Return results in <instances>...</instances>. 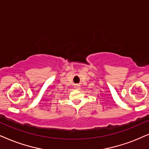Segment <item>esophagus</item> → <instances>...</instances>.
<instances>
[{
	"instance_id": "34e87169",
	"label": "esophagus",
	"mask_w": 149,
	"mask_h": 149,
	"mask_svg": "<svg viewBox=\"0 0 149 149\" xmlns=\"http://www.w3.org/2000/svg\"><path fill=\"white\" fill-rule=\"evenodd\" d=\"M75 88H76V90H80V85H78V84H76V86H75Z\"/></svg>"
}]
</instances>
